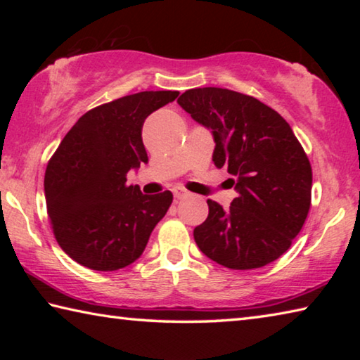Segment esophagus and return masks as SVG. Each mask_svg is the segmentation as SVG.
<instances>
[{"mask_svg": "<svg viewBox=\"0 0 360 360\" xmlns=\"http://www.w3.org/2000/svg\"><path fill=\"white\" fill-rule=\"evenodd\" d=\"M173 193H174V198L176 200H182V198L187 197V195H188V192L186 191V188H182V187L173 188Z\"/></svg>", "mask_w": 360, "mask_h": 360, "instance_id": "obj_1", "label": "esophagus"}]
</instances>
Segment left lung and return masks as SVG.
Here are the masks:
<instances>
[{"instance_id":"left-lung-1","label":"left lung","mask_w":360,"mask_h":360,"mask_svg":"<svg viewBox=\"0 0 360 360\" xmlns=\"http://www.w3.org/2000/svg\"><path fill=\"white\" fill-rule=\"evenodd\" d=\"M179 106L212 130V162L233 176L238 197L193 230L197 246L231 270L265 266L288 251L311 206L313 172L290 125L254 96L221 87L186 90Z\"/></svg>"}]
</instances>
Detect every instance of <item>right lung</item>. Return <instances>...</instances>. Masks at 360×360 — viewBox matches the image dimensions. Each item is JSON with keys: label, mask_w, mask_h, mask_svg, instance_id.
<instances>
[{"label": "right lung", "mask_w": 360, "mask_h": 360, "mask_svg": "<svg viewBox=\"0 0 360 360\" xmlns=\"http://www.w3.org/2000/svg\"><path fill=\"white\" fill-rule=\"evenodd\" d=\"M176 90L139 92L85 112L47 163V214L60 248L96 271L120 270L143 254L173 193L143 195L127 173L148 162L146 117L176 100Z\"/></svg>", "instance_id": "add662e5"}]
</instances>
